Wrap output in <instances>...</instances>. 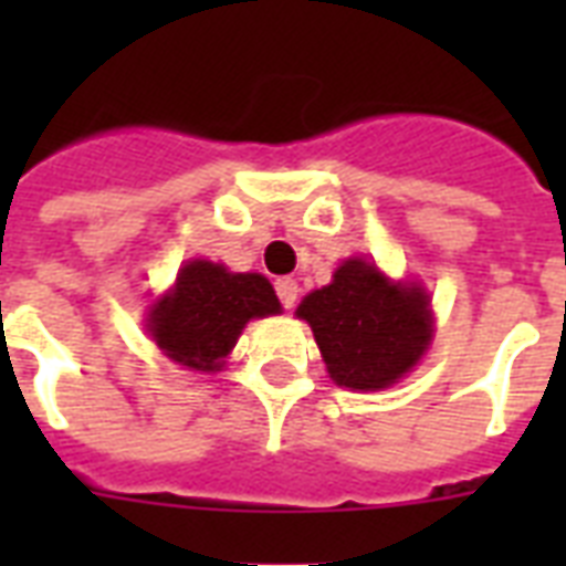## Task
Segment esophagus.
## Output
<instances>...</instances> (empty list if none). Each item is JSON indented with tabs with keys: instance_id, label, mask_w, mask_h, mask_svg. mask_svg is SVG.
I'll use <instances>...</instances> for the list:
<instances>
[{
	"instance_id": "1",
	"label": "esophagus",
	"mask_w": 566,
	"mask_h": 566,
	"mask_svg": "<svg viewBox=\"0 0 566 566\" xmlns=\"http://www.w3.org/2000/svg\"><path fill=\"white\" fill-rule=\"evenodd\" d=\"M275 293H279V302H282L284 308H293L296 300H300V284H296V279H279Z\"/></svg>"
}]
</instances>
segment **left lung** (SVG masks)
I'll return each instance as SVG.
<instances>
[{"label":"left lung","instance_id":"obj_1","mask_svg":"<svg viewBox=\"0 0 566 566\" xmlns=\"http://www.w3.org/2000/svg\"><path fill=\"white\" fill-rule=\"evenodd\" d=\"M296 317L314 332L332 381L349 390L396 385L431 344L429 293L390 282L364 258L337 266L332 284L302 300Z\"/></svg>","mask_w":566,"mask_h":566}]
</instances>
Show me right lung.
Masks as SVG:
<instances>
[{"mask_svg": "<svg viewBox=\"0 0 566 566\" xmlns=\"http://www.w3.org/2000/svg\"><path fill=\"white\" fill-rule=\"evenodd\" d=\"M279 311L282 302L264 275L229 273L222 264L196 258L181 266L176 287L149 308L146 332L170 361L217 373L249 319Z\"/></svg>", "mask_w": 566, "mask_h": 566, "instance_id": "1", "label": "right lung"}]
</instances>
